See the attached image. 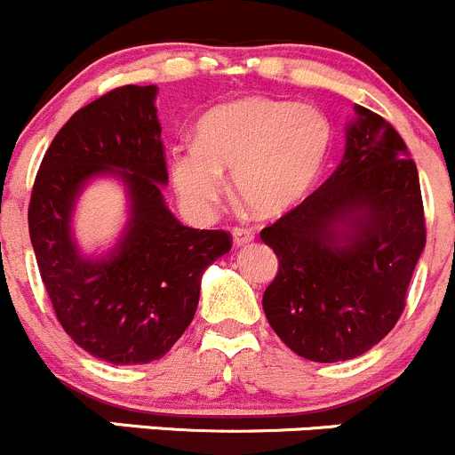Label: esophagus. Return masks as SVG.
Returning <instances> with one entry per match:
<instances>
[{
	"label": "esophagus",
	"instance_id": "obj_1",
	"mask_svg": "<svg viewBox=\"0 0 455 455\" xmlns=\"http://www.w3.org/2000/svg\"><path fill=\"white\" fill-rule=\"evenodd\" d=\"M232 238H234V245L243 247V245H247V243L254 241V232H251V229L236 228V229H234V232H232Z\"/></svg>",
	"mask_w": 455,
	"mask_h": 455
}]
</instances>
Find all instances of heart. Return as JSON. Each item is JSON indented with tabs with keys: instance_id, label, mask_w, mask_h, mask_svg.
Here are the masks:
<instances>
[{
	"instance_id": "1",
	"label": "heart",
	"mask_w": 455,
	"mask_h": 455,
	"mask_svg": "<svg viewBox=\"0 0 455 455\" xmlns=\"http://www.w3.org/2000/svg\"><path fill=\"white\" fill-rule=\"evenodd\" d=\"M331 124L309 103L245 97L212 108L195 128V148L172 150L168 172L190 212L208 217L232 174L234 196L256 217L294 210L325 170Z\"/></svg>"
}]
</instances>
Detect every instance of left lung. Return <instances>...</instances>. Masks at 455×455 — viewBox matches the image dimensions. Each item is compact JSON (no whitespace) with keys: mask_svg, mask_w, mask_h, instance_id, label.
<instances>
[{"mask_svg":"<svg viewBox=\"0 0 455 455\" xmlns=\"http://www.w3.org/2000/svg\"><path fill=\"white\" fill-rule=\"evenodd\" d=\"M260 238L278 256L263 294L278 339L314 363L370 352L403 314L425 250L420 181L400 134L354 106L331 177Z\"/></svg>","mask_w":455,"mask_h":455,"instance_id":"1","label":"left lung"}]
</instances>
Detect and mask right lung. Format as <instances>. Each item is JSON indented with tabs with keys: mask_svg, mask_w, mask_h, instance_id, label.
Returning a JSON list of instances; mask_svg holds the SVG:
<instances>
[{
	"mask_svg": "<svg viewBox=\"0 0 455 455\" xmlns=\"http://www.w3.org/2000/svg\"><path fill=\"white\" fill-rule=\"evenodd\" d=\"M156 94V85H124L76 110L30 196V243L57 318L81 349L112 365L165 356L195 318L204 272L232 247L228 232L186 228L165 204ZM99 178L124 188L126 223L110 246L85 252L74 214Z\"/></svg>",
	"mask_w": 455,
	"mask_h": 455,
	"instance_id": "add662e5",
	"label": "right lung"
}]
</instances>
